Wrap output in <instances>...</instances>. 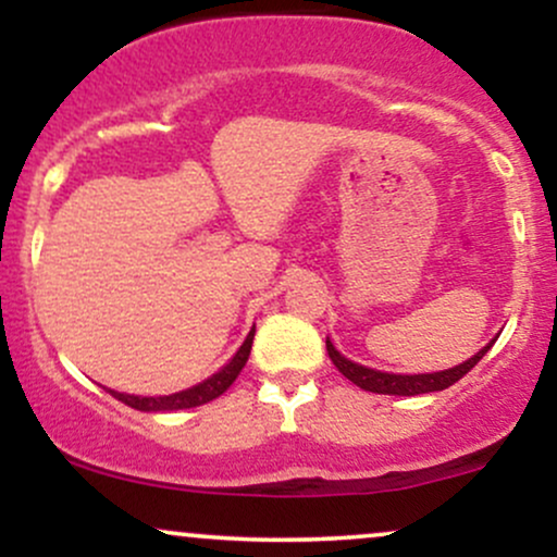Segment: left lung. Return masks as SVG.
Returning a JSON list of instances; mask_svg holds the SVG:
<instances>
[{
  "label": "left lung",
  "instance_id": "8db88e82",
  "mask_svg": "<svg viewBox=\"0 0 557 557\" xmlns=\"http://www.w3.org/2000/svg\"><path fill=\"white\" fill-rule=\"evenodd\" d=\"M497 335L484 345L482 350H476L471 359H466L458 367L443 369V372H426V374H393V372H380V369L372 367H363V363H356L350 359H345L341 350L332 345V341L327 337V354L332 363L337 367L345 380H350L354 385H359L367 393H380V395H421V393H437V389H445L450 385H456L463 374H469L471 369L482 361V356L495 345Z\"/></svg>",
  "mask_w": 557,
  "mask_h": 557
}]
</instances>
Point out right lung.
<instances>
[{"label":"right lung","instance_id":"1","mask_svg":"<svg viewBox=\"0 0 557 557\" xmlns=\"http://www.w3.org/2000/svg\"><path fill=\"white\" fill-rule=\"evenodd\" d=\"M253 332H257V324H253L251 332L246 335V341L235 356L230 359L225 367L216 369L212 376H207L203 382H198L194 387H185L181 393H170V395H131V393H117V389H110L112 398H117L125 406L136 408V411H146V413H164V411H183V408H196L203 406V403L220 398L225 389L233 385L235 376L240 374V369L246 367L248 354H251V343H253Z\"/></svg>","mask_w":557,"mask_h":557}]
</instances>
